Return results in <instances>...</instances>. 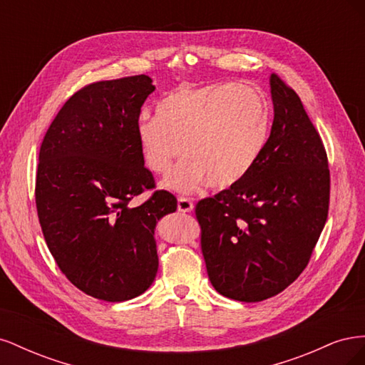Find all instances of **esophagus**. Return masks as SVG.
<instances>
[{
  "label": "esophagus",
  "instance_id": "obj_1",
  "mask_svg": "<svg viewBox=\"0 0 365 365\" xmlns=\"http://www.w3.org/2000/svg\"><path fill=\"white\" fill-rule=\"evenodd\" d=\"M193 202L189 200V197H180L178 200V210L182 213H190L193 210Z\"/></svg>",
  "mask_w": 365,
  "mask_h": 365
}]
</instances>
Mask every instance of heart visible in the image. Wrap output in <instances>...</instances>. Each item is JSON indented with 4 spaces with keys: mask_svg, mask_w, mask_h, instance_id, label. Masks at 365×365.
<instances>
[{
    "mask_svg": "<svg viewBox=\"0 0 365 365\" xmlns=\"http://www.w3.org/2000/svg\"><path fill=\"white\" fill-rule=\"evenodd\" d=\"M268 129L267 101L248 83L180 85L161 98L157 117L135 121L140 155L152 173L165 175L184 155L163 182L178 193L240 182L257 163Z\"/></svg>",
    "mask_w": 365,
    "mask_h": 365,
    "instance_id": "obj_1",
    "label": "heart"
}]
</instances>
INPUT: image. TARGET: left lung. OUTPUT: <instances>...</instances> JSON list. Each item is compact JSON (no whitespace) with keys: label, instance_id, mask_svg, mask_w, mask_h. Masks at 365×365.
I'll list each match as a JSON object with an SVG mask.
<instances>
[{"label":"left lung","instance_id":"obj_1","mask_svg":"<svg viewBox=\"0 0 365 365\" xmlns=\"http://www.w3.org/2000/svg\"><path fill=\"white\" fill-rule=\"evenodd\" d=\"M274 121L244 180L196 204L208 279L224 297L262 302L303 272L329 212L327 155L297 93L271 74Z\"/></svg>","mask_w":365,"mask_h":365}]
</instances>
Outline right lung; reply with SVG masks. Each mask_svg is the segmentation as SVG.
Segmentation results:
<instances>
[{
    "mask_svg": "<svg viewBox=\"0 0 365 365\" xmlns=\"http://www.w3.org/2000/svg\"><path fill=\"white\" fill-rule=\"evenodd\" d=\"M155 91L149 76L102 81L73 94L54 117L39 150L36 208L47 247L76 288L125 302L155 280V227L176 210L145 168L135 121Z\"/></svg>",
    "mask_w": 365,
    "mask_h": 365,
    "instance_id": "right-lung-1",
    "label": "right lung"
}]
</instances>
